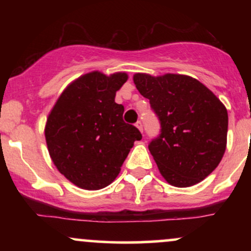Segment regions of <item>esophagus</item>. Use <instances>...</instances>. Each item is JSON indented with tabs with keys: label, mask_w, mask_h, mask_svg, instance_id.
<instances>
[{
	"label": "esophagus",
	"mask_w": 251,
	"mask_h": 251,
	"mask_svg": "<svg viewBox=\"0 0 251 251\" xmlns=\"http://www.w3.org/2000/svg\"><path fill=\"white\" fill-rule=\"evenodd\" d=\"M135 126H137V127L139 128V131L143 132V123L140 122V120H138V122L135 123Z\"/></svg>",
	"instance_id": "1"
}]
</instances>
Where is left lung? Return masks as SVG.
Listing matches in <instances>:
<instances>
[{"instance_id":"1","label":"left lung","mask_w":251,"mask_h":251,"mask_svg":"<svg viewBox=\"0 0 251 251\" xmlns=\"http://www.w3.org/2000/svg\"><path fill=\"white\" fill-rule=\"evenodd\" d=\"M133 81L159 120L160 132L149 150L166 181L188 188L208 177L226 146L227 112L220 99L198 80L179 74L138 73Z\"/></svg>"}]
</instances>
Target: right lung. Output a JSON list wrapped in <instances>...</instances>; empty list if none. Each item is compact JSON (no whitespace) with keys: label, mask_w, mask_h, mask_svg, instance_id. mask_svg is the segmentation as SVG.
Here are the masks:
<instances>
[{"label":"right lung","mask_w":251,"mask_h":251,"mask_svg":"<svg viewBox=\"0 0 251 251\" xmlns=\"http://www.w3.org/2000/svg\"><path fill=\"white\" fill-rule=\"evenodd\" d=\"M126 73L92 72L63 91L47 119L45 135L50 158L61 174L86 190L107 186L142 133L123 119L114 101Z\"/></svg>","instance_id":"add662e5"}]
</instances>
